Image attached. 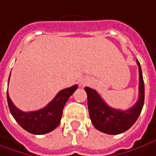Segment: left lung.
Wrapping results in <instances>:
<instances>
[{
  "instance_id": "8db88e82",
  "label": "left lung",
  "mask_w": 156,
  "mask_h": 156,
  "mask_svg": "<svg viewBox=\"0 0 156 156\" xmlns=\"http://www.w3.org/2000/svg\"><path fill=\"white\" fill-rule=\"evenodd\" d=\"M139 72L138 100L131 108L119 110L109 107L100 95L89 87H85L88 96L89 114L93 126L98 131L110 135H117L130 129L136 122L144 103V82L139 61L136 60Z\"/></svg>"
}]
</instances>
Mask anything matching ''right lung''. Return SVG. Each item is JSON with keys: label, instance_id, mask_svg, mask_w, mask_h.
Returning a JSON list of instances; mask_svg holds the SVG:
<instances>
[{"label": "right lung", "instance_id": "obj_1", "mask_svg": "<svg viewBox=\"0 0 156 156\" xmlns=\"http://www.w3.org/2000/svg\"><path fill=\"white\" fill-rule=\"evenodd\" d=\"M77 89L78 85L75 84L60 90L46 107L33 112H23L16 108L9 97L8 91L7 103L11 114L20 126L31 134L42 135L55 130L59 126L66 102Z\"/></svg>", "mask_w": 156, "mask_h": 156}]
</instances>
